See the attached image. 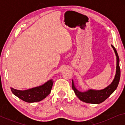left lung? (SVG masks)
Listing matches in <instances>:
<instances>
[{"label": "left lung", "instance_id": "obj_1", "mask_svg": "<svg viewBox=\"0 0 125 125\" xmlns=\"http://www.w3.org/2000/svg\"><path fill=\"white\" fill-rule=\"evenodd\" d=\"M112 47L113 48L114 52L115 53V55L117 56V70H116L115 78L112 83L109 86L104 89L101 90H94L90 89L87 92H81L78 91L75 88L73 80L72 81V87L73 90H74L75 94L78 97V98L82 101L89 104H100L106 100L117 89L118 85L121 76V70L119 68V59L115 48L113 45H112Z\"/></svg>", "mask_w": 125, "mask_h": 125}]
</instances>
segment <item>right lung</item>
<instances>
[{
    "instance_id": "1",
    "label": "right lung",
    "mask_w": 125,
    "mask_h": 125,
    "mask_svg": "<svg viewBox=\"0 0 125 125\" xmlns=\"http://www.w3.org/2000/svg\"><path fill=\"white\" fill-rule=\"evenodd\" d=\"M53 81L52 80L47 81L42 86L35 87L25 90H19L11 88L13 94L24 101L31 102H39L49 94L52 89Z\"/></svg>"
}]
</instances>
